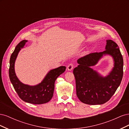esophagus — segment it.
I'll use <instances>...</instances> for the list:
<instances>
[{"instance_id": "1", "label": "esophagus", "mask_w": 129, "mask_h": 129, "mask_svg": "<svg viewBox=\"0 0 129 129\" xmlns=\"http://www.w3.org/2000/svg\"><path fill=\"white\" fill-rule=\"evenodd\" d=\"M73 68H74V65L73 64H69L67 67V69L69 71H71L73 70Z\"/></svg>"}]
</instances>
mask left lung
<instances>
[{
  "mask_svg": "<svg viewBox=\"0 0 129 129\" xmlns=\"http://www.w3.org/2000/svg\"><path fill=\"white\" fill-rule=\"evenodd\" d=\"M105 50L91 53L77 61L79 65L73 70L76 81V95L82 102L100 105L107 102L119 86L123 74V59L119 47L114 41L107 40ZM112 57L114 67L105 77L92 69L104 56Z\"/></svg>",
  "mask_w": 129,
  "mask_h": 129,
  "instance_id": "1",
  "label": "left lung"
}]
</instances>
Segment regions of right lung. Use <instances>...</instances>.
<instances>
[{"label": "right lung", "instance_id": "right-lung-1", "mask_svg": "<svg viewBox=\"0 0 129 129\" xmlns=\"http://www.w3.org/2000/svg\"><path fill=\"white\" fill-rule=\"evenodd\" d=\"M27 40H24L15 47L10 57L9 77L13 86L19 97L27 103L41 104L48 102L52 99L54 90V84L57 78L66 71L65 66L49 71L40 83L34 85L23 83L19 80L15 72V62L18 54L26 45Z\"/></svg>", "mask_w": 129, "mask_h": 129}]
</instances>
